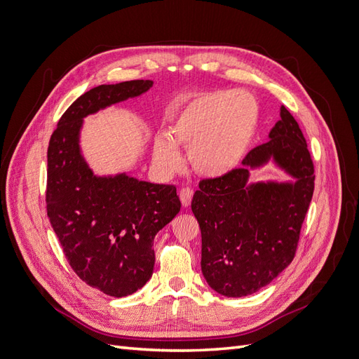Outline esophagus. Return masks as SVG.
<instances>
[{
  "mask_svg": "<svg viewBox=\"0 0 359 359\" xmlns=\"http://www.w3.org/2000/svg\"><path fill=\"white\" fill-rule=\"evenodd\" d=\"M180 199H181V203L182 206H187L191 203V199H193V190L189 189V187H184L180 190Z\"/></svg>",
  "mask_w": 359,
  "mask_h": 359,
  "instance_id": "1",
  "label": "esophagus"
}]
</instances>
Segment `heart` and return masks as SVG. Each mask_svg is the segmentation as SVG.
Segmentation results:
<instances>
[{"instance_id":"heart-1","label":"heart","mask_w":359,"mask_h":359,"mask_svg":"<svg viewBox=\"0 0 359 359\" xmlns=\"http://www.w3.org/2000/svg\"><path fill=\"white\" fill-rule=\"evenodd\" d=\"M259 124V104L244 91L220 90L194 97L169 126V136L154 139V163L170 173L181 166L177 144L189 148L193 170L219 178L240 166Z\"/></svg>"}]
</instances>
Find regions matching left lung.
<instances>
[{"label": "left lung", "instance_id": "8db88e82", "mask_svg": "<svg viewBox=\"0 0 359 359\" xmlns=\"http://www.w3.org/2000/svg\"><path fill=\"white\" fill-rule=\"evenodd\" d=\"M269 140L243 166L202 180L191 201L202 235V274L217 293L241 298L269 285L295 256L314 190L307 142L285 106ZM273 159L292 182H248L249 172Z\"/></svg>", "mask_w": 359, "mask_h": 359}]
</instances>
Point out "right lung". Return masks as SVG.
I'll use <instances>...</instances> for the list:
<instances>
[{
  "instance_id": "right-lung-1",
  "label": "right lung",
  "mask_w": 359,
  "mask_h": 359,
  "mask_svg": "<svg viewBox=\"0 0 359 359\" xmlns=\"http://www.w3.org/2000/svg\"><path fill=\"white\" fill-rule=\"evenodd\" d=\"M153 81L99 85L60 118L48 148L46 210L70 266L86 285L109 297L132 295L153 276V241L181 202L175 186L127 173L97 177L79 137L83 118L147 93Z\"/></svg>"
}]
</instances>
